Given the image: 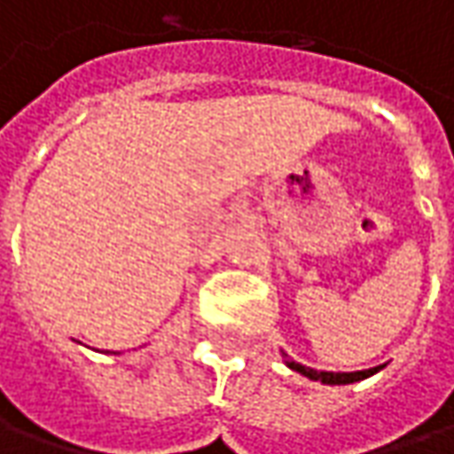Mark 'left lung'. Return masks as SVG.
I'll return each mask as SVG.
<instances>
[{"label": "left lung", "mask_w": 454, "mask_h": 454, "mask_svg": "<svg viewBox=\"0 0 454 454\" xmlns=\"http://www.w3.org/2000/svg\"><path fill=\"white\" fill-rule=\"evenodd\" d=\"M283 358H286V366L293 369V372L308 376L310 381H321V384H331V387H336V384H354V381L369 379V376H374L376 372L384 369V366H374V369H364V372H318V369H310V366H303V364L288 358L286 351H283Z\"/></svg>", "instance_id": "obj_1"}]
</instances>
